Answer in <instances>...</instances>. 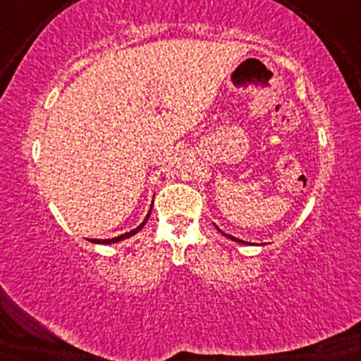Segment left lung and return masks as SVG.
Returning a JSON list of instances; mask_svg holds the SVG:
<instances>
[{"label":"left lung","mask_w":361,"mask_h":361,"mask_svg":"<svg viewBox=\"0 0 361 361\" xmlns=\"http://www.w3.org/2000/svg\"><path fill=\"white\" fill-rule=\"evenodd\" d=\"M216 226V225H215ZM216 230H219L220 231V233L221 235H224V236H226V238H230V240H233V241H236V243H243V245H248V241H243V240H240V238H235V236H231V235H228V233H224V231H221L220 228H219V226H216ZM251 245H253V243H251Z\"/></svg>","instance_id":"8db88e82"}]
</instances>
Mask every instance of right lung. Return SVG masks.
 I'll return each instance as SVG.
<instances>
[{
  "mask_svg": "<svg viewBox=\"0 0 361 361\" xmlns=\"http://www.w3.org/2000/svg\"><path fill=\"white\" fill-rule=\"evenodd\" d=\"M151 210H152V204H151V209H149V212H147L146 219L142 220V224H141V225H137L135 230H131V231H126V233H123V235H120V236H115V238H106V240L88 238V241H92V243H98V245H111V243H118V241H123V240H126V238H131L133 235H136L137 231H140V230L142 228V226L146 225V221H147V219H149V215H151Z\"/></svg>",
  "mask_w": 361,
  "mask_h": 361,
  "instance_id": "add662e5",
  "label": "right lung"
}]
</instances>
